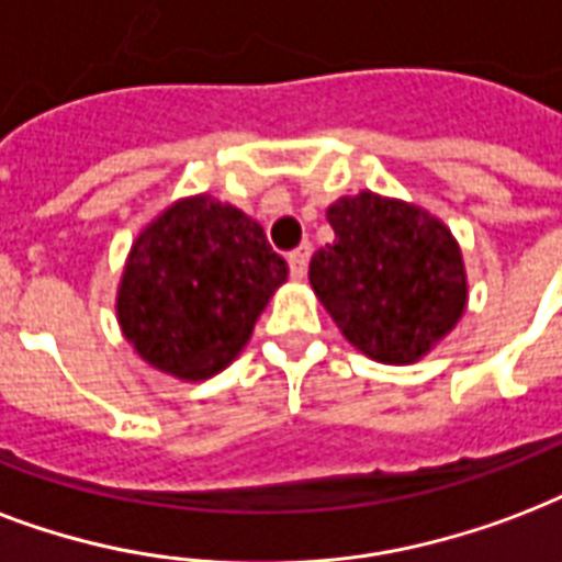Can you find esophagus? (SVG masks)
Here are the masks:
<instances>
[{"label": "esophagus", "mask_w": 562, "mask_h": 562, "mask_svg": "<svg viewBox=\"0 0 562 562\" xmlns=\"http://www.w3.org/2000/svg\"><path fill=\"white\" fill-rule=\"evenodd\" d=\"M310 256H312V244H300L297 250L289 252V268H291V277H294V280H303V277H306Z\"/></svg>", "instance_id": "esophagus-1"}]
</instances>
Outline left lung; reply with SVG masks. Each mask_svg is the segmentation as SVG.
<instances>
[{"mask_svg":"<svg viewBox=\"0 0 562 562\" xmlns=\"http://www.w3.org/2000/svg\"><path fill=\"white\" fill-rule=\"evenodd\" d=\"M336 241L310 262V282L341 336L385 366H409L442 341L469 303L451 229L418 205L359 191L327 209Z\"/></svg>","mask_w":562,"mask_h":562,"instance_id":"left-lung-1","label":"left lung"}]
</instances>
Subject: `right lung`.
<instances>
[{
	"label": "right lung",
	"instance_id": "1",
	"mask_svg": "<svg viewBox=\"0 0 562 562\" xmlns=\"http://www.w3.org/2000/svg\"><path fill=\"white\" fill-rule=\"evenodd\" d=\"M285 277L252 217L209 194L186 196L132 244L117 324L144 362L200 383L241 353Z\"/></svg>",
	"mask_w": 562,
	"mask_h": 562
}]
</instances>
